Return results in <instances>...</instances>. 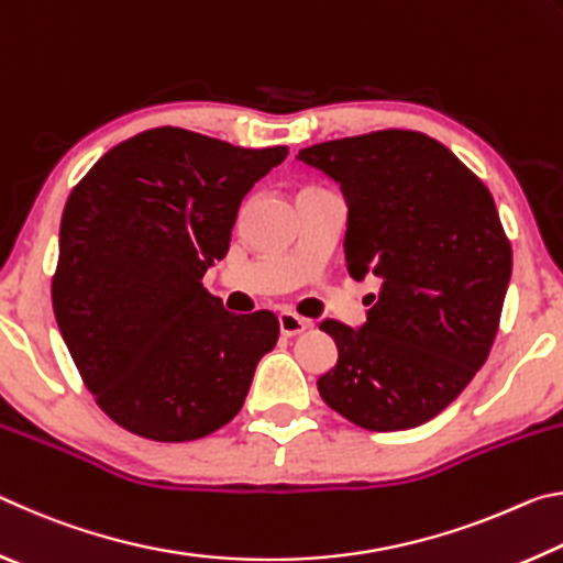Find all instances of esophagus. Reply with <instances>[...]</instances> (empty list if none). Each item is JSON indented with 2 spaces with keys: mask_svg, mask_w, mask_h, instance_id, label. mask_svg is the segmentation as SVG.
<instances>
[{
  "mask_svg": "<svg viewBox=\"0 0 563 563\" xmlns=\"http://www.w3.org/2000/svg\"><path fill=\"white\" fill-rule=\"evenodd\" d=\"M278 322H280V332H283L285 338L300 335L302 330H308V328H310V322H308V320L300 318V316H295V312H290V310H283L280 316H278Z\"/></svg>",
  "mask_w": 563,
  "mask_h": 563,
  "instance_id": "1",
  "label": "esophagus"
}]
</instances>
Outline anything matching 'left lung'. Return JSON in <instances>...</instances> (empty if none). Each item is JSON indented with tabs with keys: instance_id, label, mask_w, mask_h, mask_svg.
I'll return each mask as SVG.
<instances>
[{
	"instance_id": "left-lung-1",
	"label": "left lung",
	"mask_w": 563,
	"mask_h": 563,
	"mask_svg": "<svg viewBox=\"0 0 563 563\" xmlns=\"http://www.w3.org/2000/svg\"><path fill=\"white\" fill-rule=\"evenodd\" d=\"M347 201L345 263L377 275L367 322L325 320L338 365L320 397L369 432L430 422L489 357L511 245L482 178L427 133L385 129L302 148Z\"/></svg>"
}]
</instances>
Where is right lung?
<instances>
[{"label": "right lung", "instance_id": "right-lung-1", "mask_svg": "<svg viewBox=\"0 0 563 563\" xmlns=\"http://www.w3.org/2000/svg\"><path fill=\"white\" fill-rule=\"evenodd\" d=\"M285 156L288 146L161 126L107 151L74 186L54 316L84 385L123 430L190 442L241 412L278 318L228 312L201 280L225 258L247 190Z\"/></svg>", "mask_w": 563, "mask_h": 563}]
</instances>
